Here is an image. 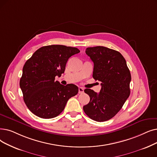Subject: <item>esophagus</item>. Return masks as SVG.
Returning <instances> with one entry per match:
<instances>
[{"instance_id": "esophagus-1", "label": "esophagus", "mask_w": 157, "mask_h": 157, "mask_svg": "<svg viewBox=\"0 0 157 157\" xmlns=\"http://www.w3.org/2000/svg\"><path fill=\"white\" fill-rule=\"evenodd\" d=\"M84 92V88L82 87H79L78 88V93L79 94H83Z\"/></svg>"}]
</instances>
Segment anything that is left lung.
<instances>
[{
  "instance_id": "left-lung-1",
  "label": "left lung",
  "mask_w": 157,
  "mask_h": 157,
  "mask_svg": "<svg viewBox=\"0 0 157 157\" xmlns=\"http://www.w3.org/2000/svg\"><path fill=\"white\" fill-rule=\"evenodd\" d=\"M86 54L94 62L93 78L101 81L99 93L86 88L90 102L83 106L92 120L103 122L116 115L129 96L131 74L122 54L103 46L88 47Z\"/></svg>"
}]
</instances>
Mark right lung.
Wrapping results in <instances>:
<instances>
[{
  "label": "right lung",
  "instance_id": "add662e5",
  "mask_svg": "<svg viewBox=\"0 0 157 157\" xmlns=\"http://www.w3.org/2000/svg\"><path fill=\"white\" fill-rule=\"evenodd\" d=\"M80 51L62 45L44 46L25 63L20 80L24 101L29 110L43 119L63 112L68 100L78 93L74 84L66 86L55 80L64 73L68 59Z\"/></svg>",
  "mask_w": 157,
  "mask_h": 157
}]
</instances>
